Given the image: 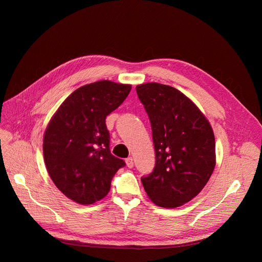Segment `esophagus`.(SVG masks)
Masks as SVG:
<instances>
[{
    "instance_id": "34e87169",
    "label": "esophagus",
    "mask_w": 262,
    "mask_h": 262,
    "mask_svg": "<svg viewBox=\"0 0 262 262\" xmlns=\"http://www.w3.org/2000/svg\"><path fill=\"white\" fill-rule=\"evenodd\" d=\"M125 162H126V166H127L129 169L134 168V159H133V157H128V158L125 160Z\"/></svg>"
}]
</instances>
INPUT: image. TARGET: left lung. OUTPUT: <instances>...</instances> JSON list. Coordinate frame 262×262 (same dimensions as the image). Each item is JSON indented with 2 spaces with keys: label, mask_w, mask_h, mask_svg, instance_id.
Instances as JSON below:
<instances>
[{
  "label": "left lung",
  "mask_w": 262,
  "mask_h": 262,
  "mask_svg": "<svg viewBox=\"0 0 262 262\" xmlns=\"http://www.w3.org/2000/svg\"><path fill=\"white\" fill-rule=\"evenodd\" d=\"M152 126L156 163L141 177L149 200L175 208L194 199L215 167L214 134L209 121L183 92L146 82L136 87Z\"/></svg>",
  "instance_id": "obj_1"
}]
</instances>
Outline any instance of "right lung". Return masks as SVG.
<instances>
[{"label": "right lung", "mask_w": 262, "mask_h": 262, "mask_svg": "<svg viewBox=\"0 0 262 262\" xmlns=\"http://www.w3.org/2000/svg\"><path fill=\"white\" fill-rule=\"evenodd\" d=\"M132 85L100 80L73 91L54 114L43 136L50 177L77 204L104 199L113 177L125 166L109 149L106 117L127 98Z\"/></svg>", "instance_id": "right-lung-1"}]
</instances>
